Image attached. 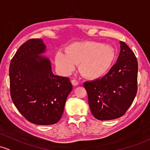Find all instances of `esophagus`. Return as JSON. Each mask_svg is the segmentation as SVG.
Returning <instances> with one entry per match:
<instances>
[{
  "label": "esophagus",
  "mask_w": 150,
  "mask_h": 150,
  "mask_svg": "<svg viewBox=\"0 0 150 150\" xmlns=\"http://www.w3.org/2000/svg\"><path fill=\"white\" fill-rule=\"evenodd\" d=\"M71 83H72V84L73 85V86H78V81L77 80H75V79H73V80H72V81H71Z\"/></svg>",
  "instance_id": "1"
}]
</instances>
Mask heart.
<instances>
[{
	"label": "heart",
	"mask_w": 150,
	"mask_h": 150,
	"mask_svg": "<svg viewBox=\"0 0 150 150\" xmlns=\"http://www.w3.org/2000/svg\"><path fill=\"white\" fill-rule=\"evenodd\" d=\"M116 52L111 45H102L100 42L86 41L71 44L66 53L59 52L55 55V62L59 70L69 74L79 64L82 75L96 79L105 75L111 68Z\"/></svg>",
	"instance_id": "1"
}]
</instances>
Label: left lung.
<instances>
[{
	"instance_id": "1",
	"label": "left lung",
	"mask_w": 150,
	"mask_h": 150,
	"mask_svg": "<svg viewBox=\"0 0 150 150\" xmlns=\"http://www.w3.org/2000/svg\"><path fill=\"white\" fill-rule=\"evenodd\" d=\"M116 63L103 78L85 82L92 114L100 121L112 120L124 115L137 92L138 62L127 44L120 42Z\"/></svg>"
}]
</instances>
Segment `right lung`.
I'll use <instances>...</instances> for the list:
<instances>
[{
  "mask_svg": "<svg viewBox=\"0 0 150 150\" xmlns=\"http://www.w3.org/2000/svg\"><path fill=\"white\" fill-rule=\"evenodd\" d=\"M46 46L41 39H31L18 48L9 67L11 96L26 120L52 125L60 120L72 86L66 77L55 75L51 62L42 56Z\"/></svg>",
  "mask_w": 150,
  "mask_h": 150,
  "instance_id": "add662e5",
  "label": "right lung"
}]
</instances>
